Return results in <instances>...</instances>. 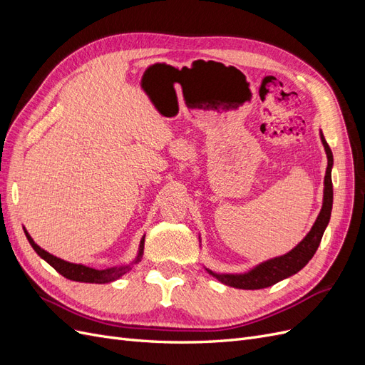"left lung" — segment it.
I'll return each mask as SVG.
<instances>
[{"label":"left lung","instance_id":"1","mask_svg":"<svg viewBox=\"0 0 365 365\" xmlns=\"http://www.w3.org/2000/svg\"><path fill=\"white\" fill-rule=\"evenodd\" d=\"M322 141L327 153V169L324 176V200H323L322 212H319L315 224L312 230L307 233V236L288 254H284L282 257H275L264 263H260L259 267H256L247 274H240V275L224 274L222 275V274H216L213 271H208L213 277H216L217 280H220L228 286H233V288H239V289H263L286 277H289L292 274H297L302 268L306 267L309 260L314 257V254L318 250L319 242H322V237L324 235V230L329 224L330 212H332V204H334V185H332L334 155L323 134H322Z\"/></svg>","mask_w":365,"mask_h":365}]
</instances>
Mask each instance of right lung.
Segmentation results:
<instances>
[{
    "mask_svg": "<svg viewBox=\"0 0 365 365\" xmlns=\"http://www.w3.org/2000/svg\"><path fill=\"white\" fill-rule=\"evenodd\" d=\"M24 233L30 242V245L33 247L39 256L46 260L47 263H50L51 267L56 269L61 275H63L65 279L68 280H74V282H83V283H109V282H114L115 279H118L120 275H123L129 267L126 268H111V269H93V268H88L83 267V264H77V263H70V262H65L62 259H58L56 256H53V254L47 252L46 250H42L41 247H38L33 239L30 237V235L24 230ZM143 250H145V237L141 239V244H140V251H138V256H137V262H140L141 256H143Z\"/></svg>",
    "mask_w": 365,
    "mask_h": 365,
    "instance_id": "obj_1",
    "label": "right lung"
}]
</instances>
